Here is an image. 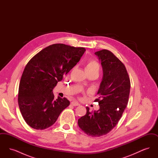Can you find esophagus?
Here are the masks:
<instances>
[{
    "instance_id": "esophagus-1",
    "label": "esophagus",
    "mask_w": 158,
    "mask_h": 158,
    "mask_svg": "<svg viewBox=\"0 0 158 158\" xmlns=\"http://www.w3.org/2000/svg\"><path fill=\"white\" fill-rule=\"evenodd\" d=\"M71 105H72L73 106H78V105H79V104L77 102L73 101L71 102Z\"/></svg>"
}]
</instances>
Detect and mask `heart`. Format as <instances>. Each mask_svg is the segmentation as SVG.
I'll return each instance as SVG.
<instances>
[{
    "instance_id": "b5f03b06",
    "label": "heart",
    "mask_w": 158,
    "mask_h": 158,
    "mask_svg": "<svg viewBox=\"0 0 158 158\" xmlns=\"http://www.w3.org/2000/svg\"><path fill=\"white\" fill-rule=\"evenodd\" d=\"M85 70L88 74L97 73L99 74L100 70V65L97 60L91 59L89 60L85 66Z\"/></svg>"
}]
</instances>
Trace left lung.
<instances>
[{"label":"left lung","instance_id":"left-lung-1","mask_svg":"<svg viewBox=\"0 0 158 158\" xmlns=\"http://www.w3.org/2000/svg\"><path fill=\"white\" fill-rule=\"evenodd\" d=\"M103 70L98 89L99 109L86 114L78 120L79 127L86 135L100 137L111 131L118 123L127 105L130 81L124 64L112 52L102 50L95 52Z\"/></svg>","mask_w":158,"mask_h":158}]
</instances>
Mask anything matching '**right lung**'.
I'll return each mask as SVG.
<instances>
[{
    "instance_id": "add662e5",
    "label": "right lung",
    "mask_w": 158,
    "mask_h": 158,
    "mask_svg": "<svg viewBox=\"0 0 158 158\" xmlns=\"http://www.w3.org/2000/svg\"><path fill=\"white\" fill-rule=\"evenodd\" d=\"M85 51L83 47L54 44L28 61L19 83L18 101L23 118L31 127L44 130L52 126L70 105L66 98L55 99L53 88L79 61Z\"/></svg>"
}]
</instances>
